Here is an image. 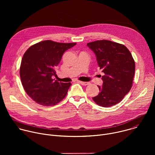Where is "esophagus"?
Segmentation results:
<instances>
[{
	"label": "esophagus",
	"mask_w": 155,
	"mask_h": 155,
	"mask_svg": "<svg viewBox=\"0 0 155 155\" xmlns=\"http://www.w3.org/2000/svg\"><path fill=\"white\" fill-rule=\"evenodd\" d=\"M77 82L81 84L82 85H84V86H86V85H88L90 84L89 82H84V81H77Z\"/></svg>",
	"instance_id": "obj_1"
}]
</instances>
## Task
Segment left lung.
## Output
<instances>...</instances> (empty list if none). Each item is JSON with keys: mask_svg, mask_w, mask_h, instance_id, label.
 Masks as SVG:
<instances>
[{"mask_svg": "<svg viewBox=\"0 0 155 155\" xmlns=\"http://www.w3.org/2000/svg\"><path fill=\"white\" fill-rule=\"evenodd\" d=\"M87 46L95 53L104 74L102 86H97L100 92L93 97V101L104 107L118 104L129 93L133 82L135 62L130 52L122 44L106 40L88 43Z\"/></svg>", "mask_w": 155, "mask_h": 155, "instance_id": "obj_1", "label": "left lung"}]
</instances>
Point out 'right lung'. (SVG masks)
<instances>
[{
    "label": "right lung",
    "instance_id": "add662e5",
    "mask_svg": "<svg viewBox=\"0 0 155 155\" xmlns=\"http://www.w3.org/2000/svg\"><path fill=\"white\" fill-rule=\"evenodd\" d=\"M76 43H58L44 40L30 47L22 58L19 75L26 93L37 104L53 106L68 94L71 83L52 78L62 54Z\"/></svg>",
    "mask_w": 155,
    "mask_h": 155
}]
</instances>
